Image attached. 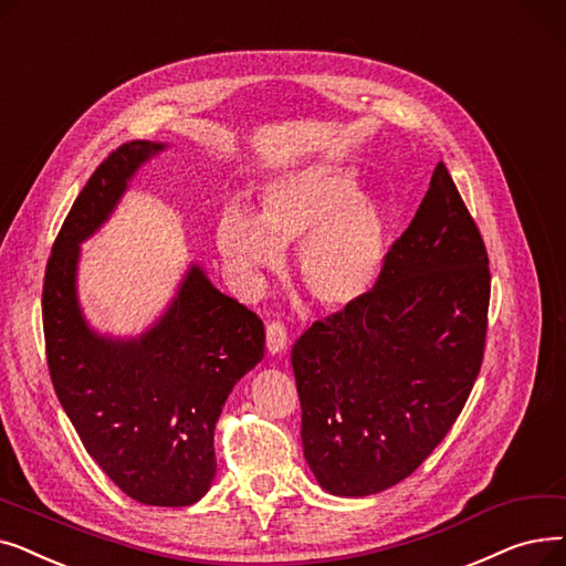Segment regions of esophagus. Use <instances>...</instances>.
Wrapping results in <instances>:
<instances>
[{"label":"esophagus","instance_id":"1","mask_svg":"<svg viewBox=\"0 0 566 566\" xmlns=\"http://www.w3.org/2000/svg\"><path fill=\"white\" fill-rule=\"evenodd\" d=\"M287 349V332L281 322L266 325V353L269 355H283Z\"/></svg>","mask_w":566,"mask_h":566}]
</instances>
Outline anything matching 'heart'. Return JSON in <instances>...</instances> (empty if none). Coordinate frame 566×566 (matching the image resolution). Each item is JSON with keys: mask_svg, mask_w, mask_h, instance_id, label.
Listing matches in <instances>:
<instances>
[{"mask_svg": "<svg viewBox=\"0 0 566 566\" xmlns=\"http://www.w3.org/2000/svg\"><path fill=\"white\" fill-rule=\"evenodd\" d=\"M389 213L378 191H357V172L322 160L266 184L260 213L232 202L219 221L217 247L232 272L258 285L298 244L297 279L325 308H347L378 281L387 255Z\"/></svg>", "mask_w": 566, "mask_h": 566, "instance_id": "b5f03b06", "label": "heart"}]
</instances>
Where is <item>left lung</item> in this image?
<instances>
[{
    "mask_svg": "<svg viewBox=\"0 0 566 566\" xmlns=\"http://www.w3.org/2000/svg\"><path fill=\"white\" fill-rule=\"evenodd\" d=\"M489 300L486 247L438 164L378 283L292 345L304 459L322 489L375 495L433 453L479 375Z\"/></svg>",
    "mask_w": 566,
    "mask_h": 566,
    "instance_id": "1",
    "label": "left lung"
}]
</instances>
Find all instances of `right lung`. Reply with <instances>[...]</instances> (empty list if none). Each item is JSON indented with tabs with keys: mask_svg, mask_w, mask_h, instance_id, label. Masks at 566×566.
I'll list each match as a JSON object with an SVG mask.
<instances>
[{
	"mask_svg": "<svg viewBox=\"0 0 566 566\" xmlns=\"http://www.w3.org/2000/svg\"><path fill=\"white\" fill-rule=\"evenodd\" d=\"M166 149L126 143L80 191L48 260L43 332L52 385L98 468L140 504L188 506L217 474L213 428L230 391L264 357L262 319L213 285L198 262L136 336L94 329L77 297L80 247Z\"/></svg>",
	"mask_w": 566,
	"mask_h": 566,
	"instance_id": "add662e5",
	"label": "right lung"
}]
</instances>
